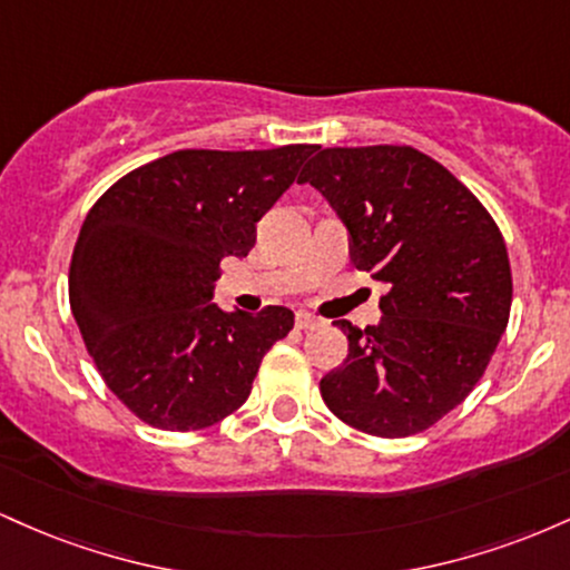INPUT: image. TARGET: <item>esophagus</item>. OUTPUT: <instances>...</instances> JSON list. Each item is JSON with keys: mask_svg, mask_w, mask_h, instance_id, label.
I'll return each mask as SVG.
<instances>
[{"mask_svg": "<svg viewBox=\"0 0 570 570\" xmlns=\"http://www.w3.org/2000/svg\"><path fill=\"white\" fill-rule=\"evenodd\" d=\"M318 324H322V318H316V316H313V313H305V311L297 313V326H299V330H316Z\"/></svg>", "mask_w": 570, "mask_h": 570, "instance_id": "34e87169", "label": "esophagus"}]
</instances>
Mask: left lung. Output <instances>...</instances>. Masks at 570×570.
Segmentation results:
<instances>
[{
    "mask_svg": "<svg viewBox=\"0 0 570 570\" xmlns=\"http://www.w3.org/2000/svg\"><path fill=\"white\" fill-rule=\"evenodd\" d=\"M348 230L351 263L389 284L381 322L353 326L322 399L372 436H410L458 407L507 330L512 271L480 200L412 147L322 149L299 176Z\"/></svg>",
    "mask_w": 570,
    "mask_h": 570,
    "instance_id": "left-lung-1",
    "label": "left lung"
}]
</instances>
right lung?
<instances>
[{
    "label": "right lung",
    "instance_id": "obj_1",
    "mask_svg": "<svg viewBox=\"0 0 570 570\" xmlns=\"http://www.w3.org/2000/svg\"><path fill=\"white\" fill-rule=\"evenodd\" d=\"M316 149H179L122 176L88 212L69 267L71 313L101 377L144 423H219L289 335V307L227 313L212 303L214 284L222 259L252 252L257 222Z\"/></svg>",
    "mask_w": 570,
    "mask_h": 570
}]
</instances>
